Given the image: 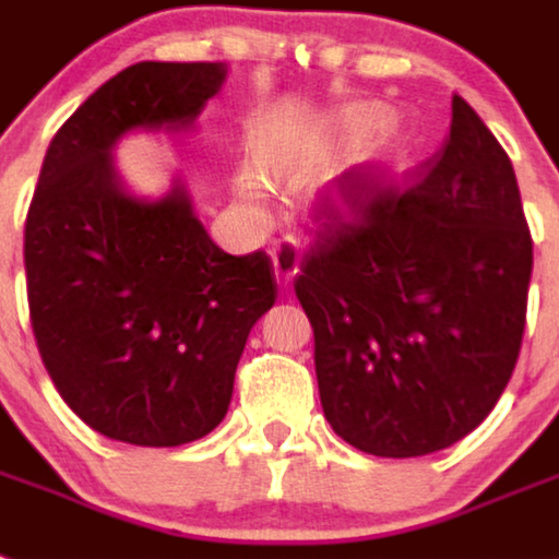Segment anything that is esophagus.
<instances>
[{"label": "esophagus", "instance_id": "esophagus-1", "mask_svg": "<svg viewBox=\"0 0 559 559\" xmlns=\"http://www.w3.org/2000/svg\"><path fill=\"white\" fill-rule=\"evenodd\" d=\"M273 270H275V281H278L281 286H289L293 284V278L298 275L300 270V255H298V241L293 239V236H286V239L275 241L273 247Z\"/></svg>", "mask_w": 559, "mask_h": 559}]
</instances>
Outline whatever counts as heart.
I'll list each match as a JSON object with an SVG mask.
<instances>
[{"mask_svg":"<svg viewBox=\"0 0 559 559\" xmlns=\"http://www.w3.org/2000/svg\"><path fill=\"white\" fill-rule=\"evenodd\" d=\"M318 145L312 143H293V140H261L255 145V165L266 179L273 182H286V179L304 177L318 163ZM236 193L247 205H261L266 197V188L261 177L252 168H239L236 179Z\"/></svg>","mask_w":559,"mask_h":559,"instance_id":"heart-1","label":"heart"}]
</instances>
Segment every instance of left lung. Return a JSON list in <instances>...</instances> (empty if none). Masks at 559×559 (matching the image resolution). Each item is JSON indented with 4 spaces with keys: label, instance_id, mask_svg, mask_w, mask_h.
<instances>
[{
    "label": "left lung",
    "instance_id": "1",
    "mask_svg": "<svg viewBox=\"0 0 559 559\" xmlns=\"http://www.w3.org/2000/svg\"><path fill=\"white\" fill-rule=\"evenodd\" d=\"M352 219L320 207L295 295L314 332L320 405L382 459L444 450L501 400L526 326L532 236L507 152L464 98L411 186L354 171Z\"/></svg>",
    "mask_w": 559,
    "mask_h": 559
}]
</instances>
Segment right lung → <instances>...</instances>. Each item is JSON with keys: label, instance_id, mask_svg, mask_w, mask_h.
Instances as JSON below:
<instances>
[{"label": "right lung", "instance_id": "obj_1", "mask_svg": "<svg viewBox=\"0 0 559 559\" xmlns=\"http://www.w3.org/2000/svg\"><path fill=\"white\" fill-rule=\"evenodd\" d=\"M225 78L207 61H140L109 78L52 138L24 222L50 380L92 430L138 448L188 444L225 419L247 334L278 295L264 252L213 245L182 179L134 197L111 157L138 129H191Z\"/></svg>", "mask_w": 559, "mask_h": 559}]
</instances>
